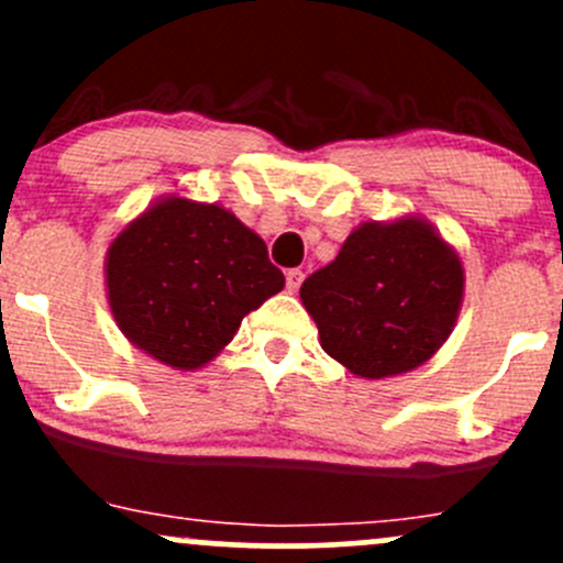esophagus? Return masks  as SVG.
<instances>
[{
	"label": "esophagus",
	"instance_id": "obj_1",
	"mask_svg": "<svg viewBox=\"0 0 563 563\" xmlns=\"http://www.w3.org/2000/svg\"><path fill=\"white\" fill-rule=\"evenodd\" d=\"M301 280H305V272H301V269H288V272H286V288H288V291H291V294L299 291Z\"/></svg>",
	"mask_w": 563,
	"mask_h": 563
}]
</instances>
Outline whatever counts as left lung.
<instances>
[{
  "mask_svg": "<svg viewBox=\"0 0 563 563\" xmlns=\"http://www.w3.org/2000/svg\"><path fill=\"white\" fill-rule=\"evenodd\" d=\"M321 347L364 380L405 375L459 321L464 266L423 216L361 223L299 288Z\"/></svg>",
  "mask_w": 563,
  "mask_h": 563,
  "instance_id": "obj_1",
  "label": "left lung"
}]
</instances>
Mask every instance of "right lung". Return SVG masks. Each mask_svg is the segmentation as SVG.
Returning <instances> with one entry per match:
<instances>
[{
    "label": "right lung",
    "instance_id": "add662e5",
    "mask_svg": "<svg viewBox=\"0 0 563 563\" xmlns=\"http://www.w3.org/2000/svg\"><path fill=\"white\" fill-rule=\"evenodd\" d=\"M266 245L232 210L183 194L156 199L104 256L118 329L134 347L180 372L210 364L242 318L283 291Z\"/></svg>",
    "mask_w": 563,
    "mask_h": 563
}]
</instances>
